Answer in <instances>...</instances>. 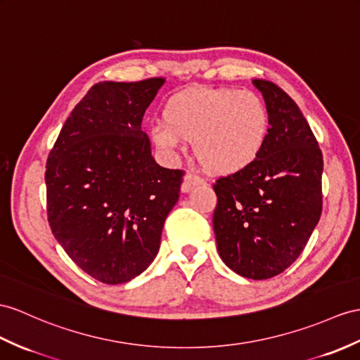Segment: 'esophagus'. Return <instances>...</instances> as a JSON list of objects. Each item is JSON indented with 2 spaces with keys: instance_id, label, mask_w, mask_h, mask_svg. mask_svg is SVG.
Instances as JSON below:
<instances>
[{
  "instance_id": "1",
  "label": "esophagus",
  "mask_w": 360,
  "mask_h": 360,
  "mask_svg": "<svg viewBox=\"0 0 360 360\" xmlns=\"http://www.w3.org/2000/svg\"><path fill=\"white\" fill-rule=\"evenodd\" d=\"M200 185H205V180L198 177V175H195V174L188 172L185 175V180H183V183H181V192L183 194H188L192 188L200 186Z\"/></svg>"
}]
</instances>
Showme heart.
Returning a JSON list of instances; mask_svg holds the SVG:
<instances>
[{"mask_svg": "<svg viewBox=\"0 0 360 360\" xmlns=\"http://www.w3.org/2000/svg\"><path fill=\"white\" fill-rule=\"evenodd\" d=\"M163 124L150 137L155 148L175 157L183 142H194L203 168L215 175L241 172L264 150L270 119L258 94L233 89H188L166 102Z\"/></svg>", "mask_w": 360, "mask_h": 360, "instance_id": "heart-1", "label": "heart"}]
</instances>
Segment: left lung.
<instances>
[{"label":"left lung","mask_w":360,"mask_h":360,"mask_svg":"<svg viewBox=\"0 0 360 360\" xmlns=\"http://www.w3.org/2000/svg\"><path fill=\"white\" fill-rule=\"evenodd\" d=\"M269 111L264 150L250 168L218 180L214 212L224 264L250 279L290 267L322 212V153L300 107L279 86L253 79Z\"/></svg>","instance_id":"1"}]
</instances>
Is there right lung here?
<instances>
[{
    "label": "right lung",
    "instance_id": "1",
    "mask_svg": "<svg viewBox=\"0 0 360 360\" xmlns=\"http://www.w3.org/2000/svg\"><path fill=\"white\" fill-rule=\"evenodd\" d=\"M165 79L93 85L47 160V215L85 274L124 284L150 267L185 172L157 165L142 117Z\"/></svg>",
    "mask_w": 360,
    "mask_h": 360
}]
</instances>
